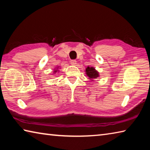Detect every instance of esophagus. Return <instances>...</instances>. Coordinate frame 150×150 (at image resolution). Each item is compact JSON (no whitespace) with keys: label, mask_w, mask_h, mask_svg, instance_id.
Wrapping results in <instances>:
<instances>
[{"label":"esophagus","mask_w":150,"mask_h":150,"mask_svg":"<svg viewBox=\"0 0 150 150\" xmlns=\"http://www.w3.org/2000/svg\"><path fill=\"white\" fill-rule=\"evenodd\" d=\"M70 63L72 65H75L76 64H77V61L75 60V59H72V60L70 61Z\"/></svg>","instance_id":"1"}]
</instances>
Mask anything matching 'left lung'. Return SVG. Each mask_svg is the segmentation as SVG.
<instances>
[{
    "instance_id": "1",
    "label": "left lung",
    "mask_w": 150,
    "mask_h": 150,
    "mask_svg": "<svg viewBox=\"0 0 150 150\" xmlns=\"http://www.w3.org/2000/svg\"><path fill=\"white\" fill-rule=\"evenodd\" d=\"M86 74L88 75L89 79H96L98 77V73L94 67H87L86 69Z\"/></svg>"
}]
</instances>
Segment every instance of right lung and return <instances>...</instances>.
Listing matches in <instances>:
<instances>
[{
  "label": "right lung",
  "mask_w": 150,
  "mask_h": 150,
  "mask_svg": "<svg viewBox=\"0 0 150 150\" xmlns=\"http://www.w3.org/2000/svg\"><path fill=\"white\" fill-rule=\"evenodd\" d=\"M56 71H57V70H56V71H55V72H56Z\"/></svg>",
  "instance_id": "obj_1"
}]
</instances>
